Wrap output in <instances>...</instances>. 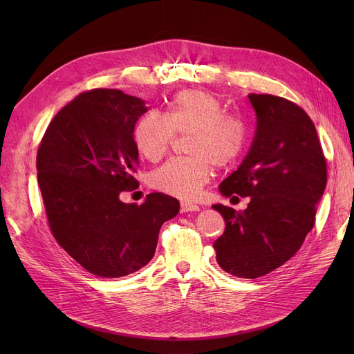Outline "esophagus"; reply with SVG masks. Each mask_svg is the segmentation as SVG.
<instances>
[{
	"label": "esophagus",
	"mask_w": 354,
	"mask_h": 354,
	"mask_svg": "<svg viewBox=\"0 0 354 354\" xmlns=\"http://www.w3.org/2000/svg\"><path fill=\"white\" fill-rule=\"evenodd\" d=\"M201 207L196 205V203H192V202H181L180 205V211L181 212H192V211H199Z\"/></svg>",
	"instance_id": "1"
}]
</instances>
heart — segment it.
I'll return each instance as SVG.
<instances>
[{
  "mask_svg": "<svg viewBox=\"0 0 354 354\" xmlns=\"http://www.w3.org/2000/svg\"><path fill=\"white\" fill-rule=\"evenodd\" d=\"M177 134L186 136L187 158L169 159L151 174L153 187L194 199L212 176V167H227L242 153L246 127L238 115L224 112L218 95L185 90L173 95L164 115L151 111L134 125L133 140L149 160L167 155Z\"/></svg>",
  "mask_w": 354,
  "mask_h": 354,
  "instance_id": "1",
  "label": "heart"
}]
</instances>
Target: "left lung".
Segmentation results:
<instances>
[{
	"instance_id": "left-lung-1",
	"label": "left lung",
	"mask_w": 354,
	"mask_h": 354,
	"mask_svg": "<svg viewBox=\"0 0 354 354\" xmlns=\"http://www.w3.org/2000/svg\"><path fill=\"white\" fill-rule=\"evenodd\" d=\"M255 136L239 168L223 181V196H250L248 208L212 205L226 223L214 242L217 263L255 279L291 260L315 226L326 187V159L316 128L298 104L272 94H248Z\"/></svg>"
}]
</instances>
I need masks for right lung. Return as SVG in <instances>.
<instances>
[{
  "label": "right lung",
  "instance_id": "add662e5",
  "mask_svg": "<svg viewBox=\"0 0 354 354\" xmlns=\"http://www.w3.org/2000/svg\"><path fill=\"white\" fill-rule=\"evenodd\" d=\"M145 102L120 90L84 91L53 118L37 153L38 185L50 230L85 270L121 277L152 260L162 224L180 203L160 192L140 205L134 189L138 151L133 130Z\"/></svg>",
  "mask_w": 354,
  "mask_h": 354
}]
</instances>
